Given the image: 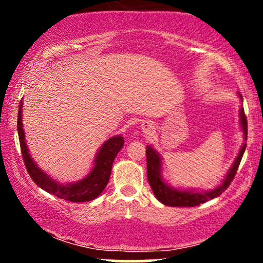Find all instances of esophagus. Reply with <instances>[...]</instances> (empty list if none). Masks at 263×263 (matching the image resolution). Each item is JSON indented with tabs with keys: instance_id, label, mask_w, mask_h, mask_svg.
I'll use <instances>...</instances> for the list:
<instances>
[{
	"instance_id": "esophagus-1",
	"label": "esophagus",
	"mask_w": 263,
	"mask_h": 263,
	"mask_svg": "<svg viewBox=\"0 0 263 263\" xmlns=\"http://www.w3.org/2000/svg\"><path fill=\"white\" fill-rule=\"evenodd\" d=\"M141 129L146 136H151L155 132V125L152 121H143L141 123Z\"/></svg>"
}]
</instances>
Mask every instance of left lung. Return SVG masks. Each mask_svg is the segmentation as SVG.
<instances>
[{
  "mask_svg": "<svg viewBox=\"0 0 263 263\" xmlns=\"http://www.w3.org/2000/svg\"><path fill=\"white\" fill-rule=\"evenodd\" d=\"M238 98L242 101V96L240 92H237ZM238 117H240V128L243 135V143L238 151L236 158L231 164L230 170L228 171L224 179L220 180V183L214 189L203 190L195 188H180V186L171 185L168 180L163 177V159L161 155L153 148L152 146L146 147L147 155V178L151 188L153 190L155 197L161 201L162 204L168 205V206H197L205 203V201L211 200L214 198H218L222 192H225L226 188L230 185V183L234 179L236 174L238 165H240L241 159H242L243 152L246 149V140H247V120L243 112V107H240L238 110Z\"/></svg>",
  "mask_w": 263,
  "mask_h": 263,
  "instance_id": "left-lung-1",
  "label": "left lung"
}]
</instances>
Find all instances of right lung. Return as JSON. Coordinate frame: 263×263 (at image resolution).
<instances>
[{"mask_svg":"<svg viewBox=\"0 0 263 263\" xmlns=\"http://www.w3.org/2000/svg\"><path fill=\"white\" fill-rule=\"evenodd\" d=\"M22 108L23 102H21L17 120L18 137H20L21 151H22L26 168L33 182L45 192L73 203L90 201L98 198L106 188L112 170V163L125 143L122 135L112 136L101 144L92 161V168L85 177L77 182L60 183L45 173L42 168H39V165L32 158L26 142V134L22 122Z\"/></svg>","mask_w":263,"mask_h":263,"instance_id":"right-lung-1","label":"right lung"}]
</instances>
